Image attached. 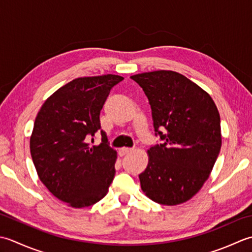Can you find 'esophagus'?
<instances>
[{
	"label": "esophagus",
	"mask_w": 252,
	"mask_h": 252,
	"mask_svg": "<svg viewBox=\"0 0 252 252\" xmlns=\"http://www.w3.org/2000/svg\"><path fill=\"white\" fill-rule=\"evenodd\" d=\"M132 152V149L130 148H122L120 150V153L122 156H126V155H129V153Z\"/></svg>",
	"instance_id": "esophagus-1"
}]
</instances>
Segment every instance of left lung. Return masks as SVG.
I'll return each instance as SVG.
<instances>
[{
	"instance_id": "obj_1",
	"label": "left lung",
	"mask_w": 252,
	"mask_h": 252,
	"mask_svg": "<svg viewBox=\"0 0 252 252\" xmlns=\"http://www.w3.org/2000/svg\"><path fill=\"white\" fill-rule=\"evenodd\" d=\"M152 111L162 143L148 150V166L139 175L146 196L176 205L196 194L219 157L220 119L212 97L187 77L172 70L133 75Z\"/></svg>"
}]
</instances>
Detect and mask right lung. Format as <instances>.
I'll use <instances>...</instances> for the list:
<instances>
[{
    "instance_id": "add662e5",
    "label": "right lung",
    "mask_w": 252,
    "mask_h": 252,
    "mask_svg": "<svg viewBox=\"0 0 252 252\" xmlns=\"http://www.w3.org/2000/svg\"><path fill=\"white\" fill-rule=\"evenodd\" d=\"M123 79L111 74L76 78L48 97L35 117L30 137L34 167L49 191L69 207H90L109 191L116 151L103 130L99 146L88 141L101 130L100 112Z\"/></svg>"
}]
</instances>
